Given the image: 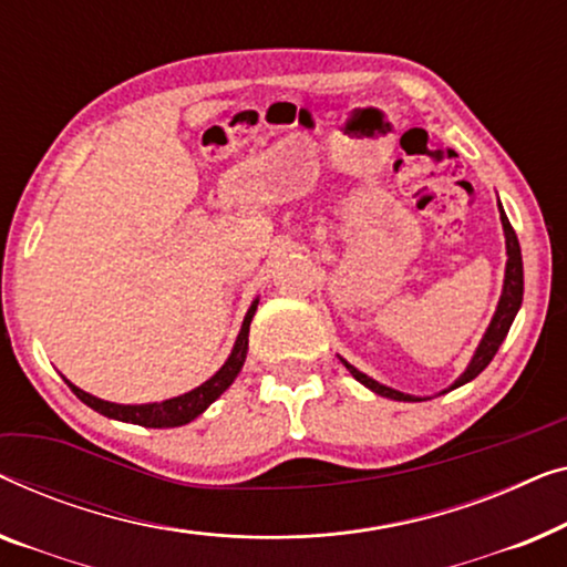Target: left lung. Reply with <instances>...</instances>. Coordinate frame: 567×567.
I'll return each mask as SVG.
<instances>
[{
    "label": "left lung",
    "instance_id": "1",
    "mask_svg": "<svg viewBox=\"0 0 567 567\" xmlns=\"http://www.w3.org/2000/svg\"><path fill=\"white\" fill-rule=\"evenodd\" d=\"M498 210H501V223H504L506 257H508V259H506L504 292H501V300H498L496 313H493V321H491V326H488V331H485L483 341H481V344H477L473 360H470V364H467V370L462 372L460 378L452 382L450 390L465 385V382L477 378V374H481V372L485 370V367L491 364V360H493V357H496V352H498V347L504 344V339H506L508 329H512L516 313H519V308H522V298H524V265H522L519 238H516L512 223H508V218H506V213H504V207H501V203H498ZM339 360H341V357H339ZM341 364H344L347 370L352 372L354 380H360L364 388H370L372 393L385 395V398H393V401H421V398H416V395L401 393V390H393V388L382 385V382H378V380L367 378L364 372L357 370V367L349 364L347 360H341ZM444 393H446V390H444Z\"/></svg>",
    "mask_w": 567,
    "mask_h": 567
}]
</instances>
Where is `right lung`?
I'll list each match as a JSON object with an SVG mask.
<instances>
[{"instance_id":"obj_1","label":"right lung","mask_w":567,"mask_h":567,"mask_svg":"<svg viewBox=\"0 0 567 567\" xmlns=\"http://www.w3.org/2000/svg\"><path fill=\"white\" fill-rule=\"evenodd\" d=\"M259 300L251 302V308L246 310V318L241 323V331H238V339L234 344V352L226 360V364L220 367L218 372L213 374L210 380H205L200 388L189 390L185 395L169 398V401L162 403H141V405H123V403H110L102 401V398H94L90 393H84L82 388L71 385L66 380V385L74 390V395L79 401L90 405L102 416L115 419V421H125V424H138V426H148V429H169V426H185L189 421L200 416V413L210 405L215 398H220L226 393L230 382L236 380V374L241 372V367L246 362V352H249V326L251 318L257 313Z\"/></svg>"}]
</instances>
